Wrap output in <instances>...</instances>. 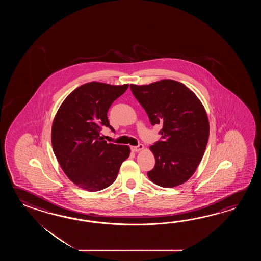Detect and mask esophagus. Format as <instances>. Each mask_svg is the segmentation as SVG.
Masks as SVG:
<instances>
[{
    "label": "esophagus",
    "mask_w": 261,
    "mask_h": 261,
    "mask_svg": "<svg viewBox=\"0 0 261 261\" xmlns=\"http://www.w3.org/2000/svg\"><path fill=\"white\" fill-rule=\"evenodd\" d=\"M144 148V144H140L137 146H130V149L133 152H138L140 150H143Z\"/></svg>",
    "instance_id": "34e87169"
}]
</instances>
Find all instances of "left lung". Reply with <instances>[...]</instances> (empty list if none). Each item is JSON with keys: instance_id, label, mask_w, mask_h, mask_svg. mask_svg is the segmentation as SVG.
Masks as SVG:
<instances>
[{"instance_id": "obj_1", "label": "left lung", "mask_w": 261, "mask_h": 261, "mask_svg": "<svg viewBox=\"0 0 261 261\" xmlns=\"http://www.w3.org/2000/svg\"><path fill=\"white\" fill-rule=\"evenodd\" d=\"M129 87L150 123L162 125L161 141L150 146L155 164L147 176L162 188L187 182L199 166L209 138L205 108L193 91L172 79Z\"/></svg>"}]
</instances>
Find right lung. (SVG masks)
Here are the masks:
<instances>
[{
    "mask_svg": "<svg viewBox=\"0 0 261 261\" xmlns=\"http://www.w3.org/2000/svg\"><path fill=\"white\" fill-rule=\"evenodd\" d=\"M128 88V84H84L67 96L56 114L51 129L54 154L67 177L81 189H106L129 156L128 145L107 144L100 136L102 127L115 132L107 112Z\"/></svg>",
    "mask_w": 261,
    "mask_h": 261,
    "instance_id": "add662e5",
    "label": "right lung"
}]
</instances>
